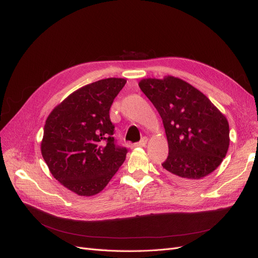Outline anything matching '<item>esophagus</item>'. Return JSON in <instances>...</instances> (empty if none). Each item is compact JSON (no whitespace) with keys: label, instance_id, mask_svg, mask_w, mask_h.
Instances as JSON below:
<instances>
[{"label":"esophagus","instance_id":"esophagus-1","mask_svg":"<svg viewBox=\"0 0 258 258\" xmlns=\"http://www.w3.org/2000/svg\"><path fill=\"white\" fill-rule=\"evenodd\" d=\"M146 144H147V138L144 137V138L141 139V141L136 143L134 146H135V147H143V146H145Z\"/></svg>","mask_w":258,"mask_h":258}]
</instances>
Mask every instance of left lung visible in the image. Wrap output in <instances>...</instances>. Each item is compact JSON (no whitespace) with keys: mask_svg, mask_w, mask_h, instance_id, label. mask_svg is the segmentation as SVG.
Masks as SVG:
<instances>
[{"mask_svg":"<svg viewBox=\"0 0 258 258\" xmlns=\"http://www.w3.org/2000/svg\"><path fill=\"white\" fill-rule=\"evenodd\" d=\"M158 111L169 145L162 167L175 181L196 184L221 165L229 147V124L207 96L174 76L139 83Z\"/></svg>","mask_w":258,"mask_h":258,"instance_id":"obj_1","label":"left lung"}]
</instances>
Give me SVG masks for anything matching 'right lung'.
<instances>
[{
	"label": "right lung",
	"instance_id": "1",
	"mask_svg": "<svg viewBox=\"0 0 258 258\" xmlns=\"http://www.w3.org/2000/svg\"><path fill=\"white\" fill-rule=\"evenodd\" d=\"M101 80L71 93L47 117L42 156L53 177L79 196L103 190L126 159L127 148L116 145L110 108L126 84Z\"/></svg>",
	"mask_w": 258,
	"mask_h": 258
}]
</instances>
